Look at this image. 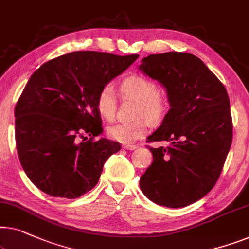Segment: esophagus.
Wrapping results in <instances>:
<instances>
[{
  "mask_svg": "<svg viewBox=\"0 0 249 249\" xmlns=\"http://www.w3.org/2000/svg\"><path fill=\"white\" fill-rule=\"evenodd\" d=\"M122 148L127 149V150H133V149L137 148V146L136 145H124V146H122Z\"/></svg>",
  "mask_w": 249,
  "mask_h": 249,
  "instance_id": "obj_1",
  "label": "esophagus"
}]
</instances>
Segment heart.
Masks as SVG:
<instances>
[{
  "instance_id": "1",
  "label": "heart",
  "mask_w": 249,
  "mask_h": 249,
  "mask_svg": "<svg viewBox=\"0 0 249 249\" xmlns=\"http://www.w3.org/2000/svg\"><path fill=\"white\" fill-rule=\"evenodd\" d=\"M120 89L125 98L137 102L135 117L145 116L107 128V135L111 139L129 145L142 138L148 130V119L150 121H157L164 116L167 109V101L164 95L157 93L156 83L142 75H131L124 78L120 85ZM96 107L101 117L109 121L113 120L116 114V94L112 86L106 85L101 89L96 99Z\"/></svg>"
}]
</instances>
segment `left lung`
Masks as SVG:
<instances>
[{
	"label": "left lung",
	"mask_w": 249,
	"mask_h": 249,
	"mask_svg": "<svg viewBox=\"0 0 249 249\" xmlns=\"http://www.w3.org/2000/svg\"><path fill=\"white\" fill-rule=\"evenodd\" d=\"M139 70L164 86L171 109L148 142L153 163L139 181L142 193L168 208L190 205L218 181L232 142L229 96L196 56L171 52L142 59Z\"/></svg>",
	"instance_id": "1"
}]
</instances>
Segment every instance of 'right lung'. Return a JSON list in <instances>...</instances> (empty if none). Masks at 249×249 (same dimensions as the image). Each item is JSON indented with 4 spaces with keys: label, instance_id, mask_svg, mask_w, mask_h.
Returning <instances> with one entry per match:
<instances>
[{
    "label": "right lung",
    "instance_id": "right-lung-1",
    "mask_svg": "<svg viewBox=\"0 0 249 249\" xmlns=\"http://www.w3.org/2000/svg\"><path fill=\"white\" fill-rule=\"evenodd\" d=\"M138 57L75 52L31 75L14 109L16 143L24 173L39 190L76 199L98 184L104 163L121 147L93 140L103 131L96 99ZM83 133L91 136L88 142H79Z\"/></svg>",
    "mask_w": 249,
    "mask_h": 249
}]
</instances>
